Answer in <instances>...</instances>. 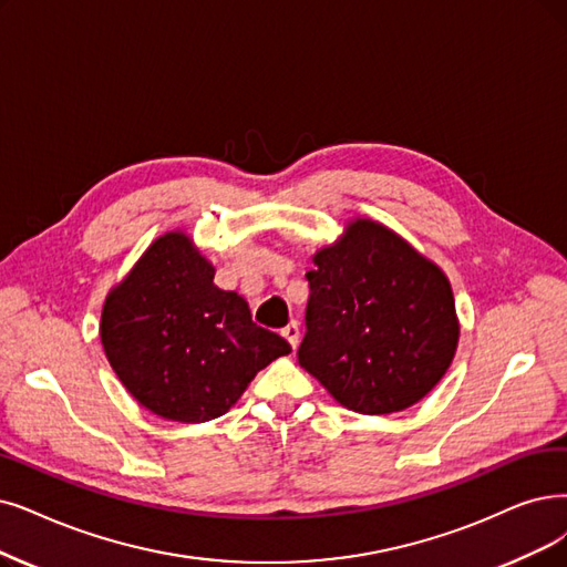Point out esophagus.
Instances as JSON below:
<instances>
[{
	"mask_svg": "<svg viewBox=\"0 0 567 567\" xmlns=\"http://www.w3.org/2000/svg\"><path fill=\"white\" fill-rule=\"evenodd\" d=\"M281 334L288 339V344L296 349L298 344H300V323L298 321H290L284 330H281Z\"/></svg>",
	"mask_w": 567,
	"mask_h": 567,
	"instance_id": "obj_1",
	"label": "esophagus"
}]
</instances>
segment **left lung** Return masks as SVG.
<instances>
[{"mask_svg": "<svg viewBox=\"0 0 567 567\" xmlns=\"http://www.w3.org/2000/svg\"><path fill=\"white\" fill-rule=\"evenodd\" d=\"M313 265L300 365L360 414L402 412L433 391L458 344L444 271L368 218Z\"/></svg>", "mask_w": 567, "mask_h": 567, "instance_id": "left-lung-1", "label": "left lung"}]
</instances>
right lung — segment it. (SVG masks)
Returning a JSON list of instances; mask_svg holds the SVG:
<instances>
[{
    "mask_svg": "<svg viewBox=\"0 0 567 567\" xmlns=\"http://www.w3.org/2000/svg\"><path fill=\"white\" fill-rule=\"evenodd\" d=\"M100 337L132 398L181 423L225 414L262 368L290 353L284 337L254 323L241 296L214 284V267L184 233L155 239L109 292Z\"/></svg>",
    "mask_w": 567,
    "mask_h": 567,
    "instance_id": "add662e5",
    "label": "right lung"
}]
</instances>
